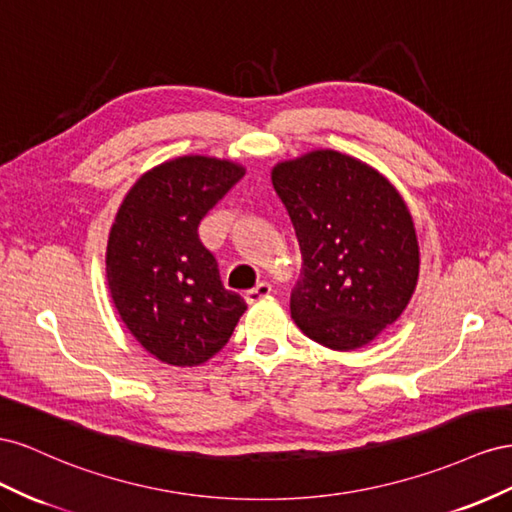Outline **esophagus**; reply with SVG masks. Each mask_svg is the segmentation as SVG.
<instances>
[{
	"mask_svg": "<svg viewBox=\"0 0 512 512\" xmlns=\"http://www.w3.org/2000/svg\"><path fill=\"white\" fill-rule=\"evenodd\" d=\"M270 294H272L270 283L261 281V283H257L253 289H248L246 294H244V298H246L248 304H255V302H259L261 298H266V296H270Z\"/></svg>",
	"mask_w": 512,
	"mask_h": 512,
	"instance_id": "obj_1",
	"label": "esophagus"
}]
</instances>
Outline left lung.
Here are the masks:
<instances>
[{"label": "left lung", "mask_w": 512, "mask_h": 512, "mask_svg": "<svg viewBox=\"0 0 512 512\" xmlns=\"http://www.w3.org/2000/svg\"><path fill=\"white\" fill-rule=\"evenodd\" d=\"M302 253L291 317L315 343L352 352L394 324L418 283L412 214L388 178L337 150L272 169Z\"/></svg>", "instance_id": "1"}]
</instances>
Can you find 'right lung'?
Returning a JSON list of instances; mask_svg holds the SVG:
<instances>
[{
    "instance_id": "1",
    "label": "right lung",
    "mask_w": 512,
    "mask_h": 512,
    "mask_svg": "<svg viewBox=\"0 0 512 512\" xmlns=\"http://www.w3.org/2000/svg\"><path fill=\"white\" fill-rule=\"evenodd\" d=\"M233 160L188 154L145 171L107 242V283L130 334L154 358L197 367L227 345L246 302L223 287L201 218L236 184Z\"/></svg>"
}]
</instances>
